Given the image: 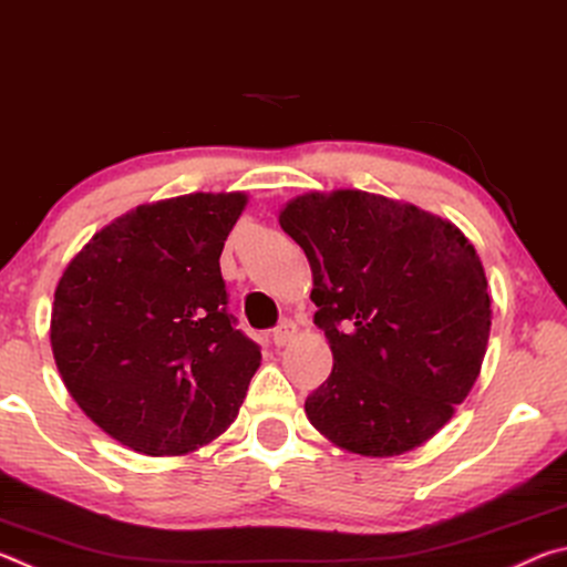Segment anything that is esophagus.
<instances>
[{"label":"esophagus","instance_id":"obj_1","mask_svg":"<svg viewBox=\"0 0 567 567\" xmlns=\"http://www.w3.org/2000/svg\"><path fill=\"white\" fill-rule=\"evenodd\" d=\"M295 338H297V324L292 320H282L272 332V340L277 348H285V344H290Z\"/></svg>","mask_w":567,"mask_h":567}]
</instances>
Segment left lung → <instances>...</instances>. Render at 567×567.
I'll return each instance as SVG.
<instances>
[{"label":"left lung","instance_id":"1","mask_svg":"<svg viewBox=\"0 0 567 567\" xmlns=\"http://www.w3.org/2000/svg\"><path fill=\"white\" fill-rule=\"evenodd\" d=\"M280 227L305 249L315 324L332 350L307 420L364 457L427 443L470 395L491 338L473 243L443 217L362 189L297 195Z\"/></svg>","mask_w":567,"mask_h":567}]
</instances>
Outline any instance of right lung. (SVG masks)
Instances as JSON below:
<instances>
[{"label": "right lung", "mask_w": 567, "mask_h": 567, "mask_svg": "<svg viewBox=\"0 0 567 567\" xmlns=\"http://www.w3.org/2000/svg\"><path fill=\"white\" fill-rule=\"evenodd\" d=\"M245 192H192L112 219L56 282L50 342L94 425L142 455H185L233 425L260 348L219 272Z\"/></svg>", "instance_id": "right-lung-1"}]
</instances>
